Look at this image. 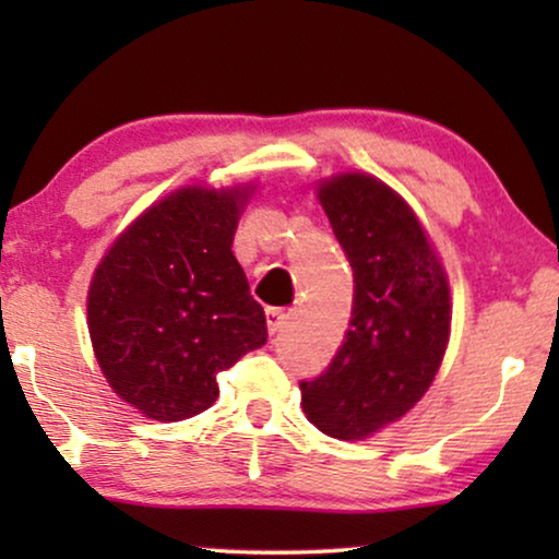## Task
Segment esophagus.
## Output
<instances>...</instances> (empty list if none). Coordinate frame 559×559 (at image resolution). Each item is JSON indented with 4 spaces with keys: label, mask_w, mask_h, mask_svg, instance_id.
<instances>
[{
    "label": "esophagus",
    "mask_w": 559,
    "mask_h": 559,
    "mask_svg": "<svg viewBox=\"0 0 559 559\" xmlns=\"http://www.w3.org/2000/svg\"><path fill=\"white\" fill-rule=\"evenodd\" d=\"M287 320V312L282 308H266V331H270L272 335L280 331L282 325H285Z\"/></svg>",
    "instance_id": "34e87169"
}]
</instances>
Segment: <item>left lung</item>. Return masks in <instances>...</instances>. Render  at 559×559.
I'll list each match as a JSON object with an SVG mask.
<instances>
[{"mask_svg": "<svg viewBox=\"0 0 559 559\" xmlns=\"http://www.w3.org/2000/svg\"><path fill=\"white\" fill-rule=\"evenodd\" d=\"M318 201L354 266L346 341L302 412L320 432L366 440L407 415L432 386L450 341L448 272L412 205L369 173L318 180Z\"/></svg>", "mask_w": 559, "mask_h": 559, "instance_id": "8db88e82", "label": "left lung"}]
</instances>
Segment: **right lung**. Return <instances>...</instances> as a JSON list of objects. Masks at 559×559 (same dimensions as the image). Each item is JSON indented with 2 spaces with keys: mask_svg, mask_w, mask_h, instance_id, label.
I'll use <instances>...</instances> for the list:
<instances>
[{
  "mask_svg": "<svg viewBox=\"0 0 559 559\" xmlns=\"http://www.w3.org/2000/svg\"><path fill=\"white\" fill-rule=\"evenodd\" d=\"M257 182L182 186L142 211L98 262L88 335L114 394L157 423L216 402V373L266 341L231 243Z\"/></svg>",
  "mask_w": 559,
  "mask_h": 559,
  "instance_id": "obj_1",
  "label": "right lung"
}]
</instances>
